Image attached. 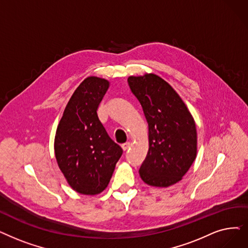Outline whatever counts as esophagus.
Returning a JSON list of instances; mask_svg holds the SVG:
<instances>
[{
    "mask_svg": "<svg viewBox=\"0 0 248 248\" xmlns=\"http://www.w3.org/2000/svg\"><path fill=\"white\" fill-rule=\"evenodd\" d=\"M130 146H131V143L130 142H126V143H124L122 145V148H123L124 151H126L128 148H130Z\"/></svg>",
    "mask_w": 248,
    "mask_h": 248,
    "instance_id": "esophagus-1",
    "label": "esophagus"
}]
</instances>
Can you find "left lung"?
Segmentation results:
<instances>
[{"label": "left lung", "instance_id": "obj_1", "mask_svg": "<svg viewBox=\"0 0 248 248\" xmlns=\"http://www.w3.org/2000/svg\"><path fill=\"white\" fill-rule=\"evenodd\" d=\"M149 126V151L140 176L149 186L167 187L184 176L197 155V128L187 107L171 86L154 74L128 77Z\"/></svg>", "mask_w": 248, "mask_h": 248}]
</instances>
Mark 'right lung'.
I'll use <instances>...</instances> for the list:
<instances>
[{"instance_id":"obj_1","label":"right lung","mask_w":248,"mask_h":248,"mask_svg":"<svg viewBox=\"0 0 248 248\" xmlns=\"http://www.w3.org/2000/svg\"><path fill=\"white\" fill-rule=\"evenodd\" d=\"M109 82L86 78L64 108L55 139L60 169L73 189L97 195L108 186L122 147L112 141L97 115Z\"/></svg>"}]
</instances>
